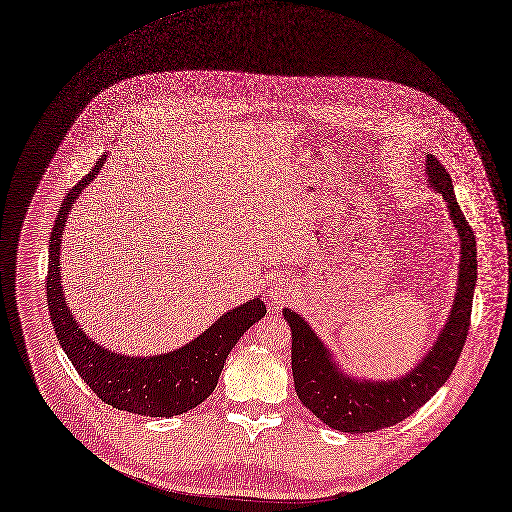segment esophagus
<instances>
[{"label":"esophagus","mask_w":512,"mask_h":512,"mask_svg":"<svg viewBox=\"0 0 512 512\" xmlns=\"http://www.w3.org/2000/svg\"><path fill=\"white\" fill-rule=\"evenodd\" d=\"M294 296H296V284L290 278H286V276H276L274 282L268 288V300L274 306L286 304Z\"/></svg>","instance_id":"esophagus-1"}]
</instances>
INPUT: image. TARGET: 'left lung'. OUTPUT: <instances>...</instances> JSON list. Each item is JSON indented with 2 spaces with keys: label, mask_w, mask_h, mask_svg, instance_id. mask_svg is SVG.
<instances>
[{
  "label": "left lung",
  "mask_w": 512,
  "mask_h": 512,
  "mask_svg": "<svg viewBox=\"0 0 512 512\" xmlns=\"http://www.w3.org/2000/svg\"><path fill=\"white\" fill-rule=\"evenodd\" d=\"M431 190L443 196L459 238V272L449 316L427 353L403 375L373 379L347 371L336 351L296 310L284 308L292 330V371L300 401L328 427L373 433L391 427L425 405L453 373L467 340L477 286L475 234L455 198L453 180L435 155L425 157Z\"/></svg>",
  "instance_id": "8db88e82"
}]
</instances>
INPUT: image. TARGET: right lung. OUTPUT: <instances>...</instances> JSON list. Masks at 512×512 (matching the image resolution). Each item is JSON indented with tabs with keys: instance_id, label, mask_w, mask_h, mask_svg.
Wrapping results in <instances>:
<instances>
[{
	"instance_id": "add662e5",
	"label": "right lung",
	"mask_w": 512,
	"mask_h": 512,
	"mask_svg": "<svg viewBox=\"0 0 512 512\" xmlns=\"http://www.w3.org/2000/svg\"><path fill=\"white\" fill-rule=\"evenodd\" d=\"M103 153L63 198L49 238L47 306L55 336L83 381L115 409L143 417H174L200 405L216 387L220 371L236 341L266 316L260 296L224 312L202 334L176 349L155 355H127L89 338L71 314L61 284V238L69 212L81 192L105 167Z\"/></svg>"
}]
</instances>
